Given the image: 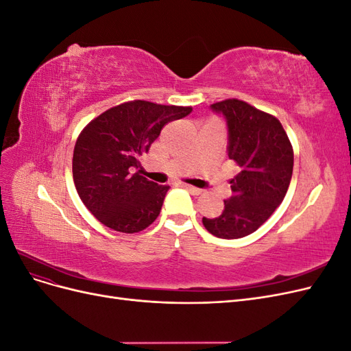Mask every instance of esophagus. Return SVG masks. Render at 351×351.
Returning <instances> with one entry per match:
<instances>
[{
  "mask_svg": "<svg viewBox=\"0 0 351 351\" xmlns=\"http://www.w3.org/2000/svg\"><path fill=\"white\" fill-rule=\"evenodd\" d=\"M186 190H187V192L189 193H192V195H202V192H204V190H202V189H197V187H193V186H187V184H184L183 186Z\"/></svg>",
  "mask_w": 351,
  "mask_h": 351,
  "instance_id": "1",
  "label": "esophagus"
}]
</instances>
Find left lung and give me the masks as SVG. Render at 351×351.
Segmentation results:
<instances>
[{"label": "left lung", "mask_w": 351, "mask_h": 351, "mask_svg": "<svg viewBox=\"0 0 351 351\" xmlns=\"http://www.w3.org/2000/svg\"><path fill=\"white\" fill-rule=\"evenodd\" d=\"M210 108L226 119L228 158L240 173L230 180L231 197L222 214L202 222L215 237L241 239L281 205L293 176V146L278 119L247 102L226 99Z\"/></svg>", "instance_id": "obj_1"}]
</instances>
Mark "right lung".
<instances>
[{"mask_svg":"<svg viewBox=\"0 0 351 351\" xmlns=\"http://www.w3.org/2000/svg\"><path fill=\"white\" fill-rule=\"evenodd\" d=\"M192 112L147 101L117 105L93 119L73 152V180L90 214L111 230L139 232L161 212L169 186H158L134 169L162 127Z\"/></svg>","mask_w":351,"mask_h":351,"instance_id":"add662e5","label":"right lung"}]
</instances>
